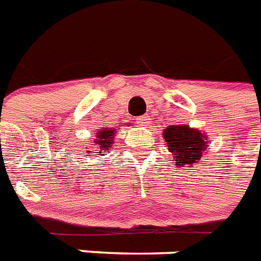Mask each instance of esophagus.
I'll list each match as a JSON object with an SVG mask.
<instances>
[{"mask_svg":"<svg viewBox=\"0 0 261 261\" xmlns=\"http://www.w3.org/2000/svg\"><path fill=\"white\" fill-rule=\"evenodd\" d=\"M149 120H151V118H149V116H147V114H145V116H141V117L137 118V124L141 125V126H147V125L151 122Z\"/></svg>","mask_w":261,"mask_h":261,"instance_id":"esophagus-1","label":"esophagus"}]
</instances>
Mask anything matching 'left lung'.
I'll return each mask as SVG.
<instances>
[{"label": "left lung", "instance_id": "obj_1", "mask_svg": "<svg viewBox=\"0 0 261 261\" xmlns=\"http://www.w3.org/2000/svg\"><path fill=\"white\" fill-rule=\"evenodd\" d=\"M163 137L176 164L197 163L206 151V144L209 141L205 135L198 129L190 128L189 125H171L164 129Z\"/></svg>", "mask_w": 261, "mask_h": 261}]
</instances>
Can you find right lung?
<instances>
[{"label":"right lung","instance_id":"add662e5","mask_svg":"<svg viewBox=\"0 0 261 261\" xmlns=\"http://www.w3.org/2000/svg\"><path fill=\"white\" fill-rule=\"evenodd\" d=\"M116 129L105 128L102 130H98L97 139H95V145L99 151H109L110 147H113V137ZM101 153V152H99Z\"/></svg>","mask_w":261,"mask_h":261}]
</instances>
